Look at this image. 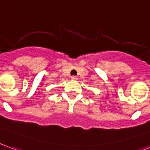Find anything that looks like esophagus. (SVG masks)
Here are the masks:
<instances>
[{"label":"esophagus","instance_id":"1","mask_svg":"<svg viewBox=\"0 0 150 150\" xmlns=\"http://www.w3.org/2000/svg\"><path fill=\"white\" fill-rule=\"evenodd\" d=\"M71 79L72 81H75V80H76V79H77V77H76V76H74V75H73V76H71Z\"/></svg>","mask_w":150,"mask_h":150}]
</instances>
